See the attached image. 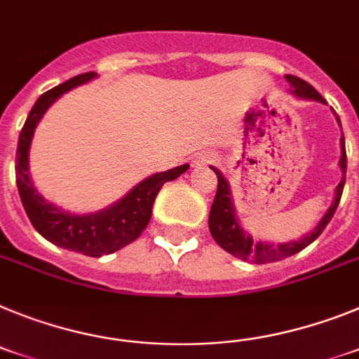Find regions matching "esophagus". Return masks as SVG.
<instances>
[{"label": "esophagus", "mask_w": 359, "mask_h": 359, "mask_svg": "<svg viewBox=\"0 0 359 359\" xmlns=\"http://www.w3.org/2000/svg\"><path fill=\"white\" fill-rule=\"evenodd\" d=\"M204 162H213V157H198L197 161H195V164H197V166H201V164H204Z\"/></svg>", "instance_id": "obj_1"}]
</instances>
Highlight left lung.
Listing matches in <instances>:
<instances>
[{
  "instance_id": "8db88e82",
  "label": "left lung",
  "mask_w": 359,
  "mask_h": 359,
  "mask_svg": "<svg viewBox=\"0 0 359 359\" xmlns=\"http://www.w3.org/2000/svg\"><path fill=\"white\" fill-rule=\"evenodd\" d=\"M285 79H287L289 85L292 86V93L298 95V97L314 99V101L325 102V99H323L307 81L300 79V77L296 76H285ZM336 119H338L339 123V117H336ZM339 126H341V124H339ZM339 166H341V171H344V179L338 184L334 202H332V205H330L329 211L325 213V217L322 218V222L318 224L313 231H311L309 235H305L304 238L280 245H271L266 244V242H255V240L240 227L238 220H236L235 217V210H233L231 191H229L227 180L224 179L222 173H220L217 168H211L218 179L217 195H215L213 205H211L210 211L211 236H213L215 242H217L220 248L226 249L227 253H231L233 257L240 258V260L255 262V264H271V262H278L283 260V258L292 257V255L296 253H300L302 249H305L309 244H313L314 240L322 235L323 229L327 227V224L330 222V218L334 217L336 208H338L339 198H341V193H344L345 173H347V154H345L344 135H341V158H339Z\"/></svg>"
}]
</instances>
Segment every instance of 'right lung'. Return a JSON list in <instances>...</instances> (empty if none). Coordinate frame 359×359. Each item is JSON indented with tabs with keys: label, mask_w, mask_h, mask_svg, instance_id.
Masks as SVG:
<instances>
[{
	"label": "right lung",
	"mask_w": 359,
	"mask_h": 359,
	"mask_svg": "<svg viewBox=\"0 0 359 359\" xmlns=\"http://www.w3.org/2000/svg\"><path fill=\"white\" fill-rule=\"evenodd\" d=\"M97 76L95 72H86L72 77L63 85L48 90L37 99L32 106L29 117L21 128L18 151H15V182L20 191L23 208L29 215L30 222L36 231L45 236L48 242L63 249H70L86 257H102L111 255L132 244L133 240L141 236L151 218L155 197L161 188L170 180H175L184 171H188V164L173 168V170L155 173L137 184L126 197L121 198L117 204L110 205L108 210L92 215H72L59 210L54 204H48L45 198L36 191L29 177V148L32 141L34 130L41 121L50 104L59 99L68 90L83 85L86 81Z\"/></svg>",
	"instance_id": "1"
}]
</instances>
